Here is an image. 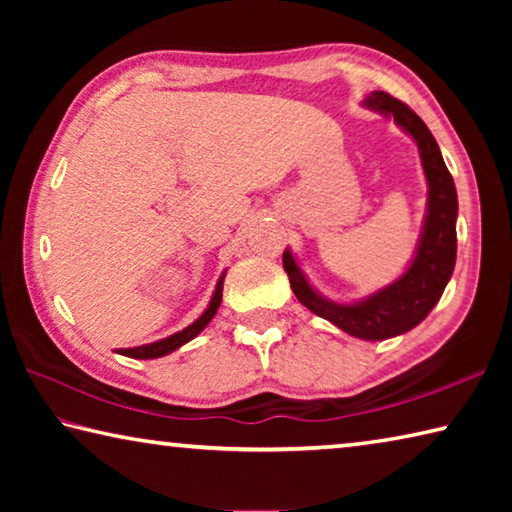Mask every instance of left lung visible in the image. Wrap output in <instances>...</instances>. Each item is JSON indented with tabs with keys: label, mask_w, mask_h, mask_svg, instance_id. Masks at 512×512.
<instances>
[{
	"label": "left lung",
	"mask_w": 512,
	"mask_h": 512,
	"mask_svg": "<svg viewBox=\"0 0 512 512\" xmlns=\"http://www.w3.org/2000/svg\"><path fill=\"white\" fill-rule=\"evenodd\" d=\"M363 108L393 119L402 131L418 144L424 178H427V212L422 232L409 266L386 287L370 296L339 302L320 293L302 271L298 259L287 248L282 255L284 271L289 275L296 298L311 314L329 320L341 332L361 341H386L418 327L452 280L456 266V219L458 196L452 173L447 171L443 153L433 140L427 124L386 92H370L361 101Z\"/></svg>",
	"instance_id": "1"
}]
</instances>
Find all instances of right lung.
Here are the masks:
<instances>
[{
    "instance_id": "add662e5",
    "label": "right lung",
    "mask_w": 512,
    "mask_h": 512,
    "mask_svg": "<svg viewBox=\"0 0 512 512\" xmlns=\"http://www.w3.org/2000/svg\"><path fill=\"white\" fill-rule=\"evenodd\" d=\"M223 280H225V271L221 273L219 282H216L214 293L210 298V305H207V309L194 320L192 325H187L185 329H180V332L167 336V339H160V341H153L146 345H137V348H119L115 352L124 354V357H131V359H160V357H167V354H171V352H176L178 348H183L185 343L196 339V336L201 334L207 325H210V320L216 316V311H219L221 298H223Z\"/></svg>"
}]
</instances>
